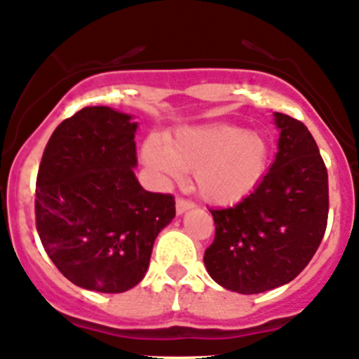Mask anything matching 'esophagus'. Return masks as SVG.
<instances>
[{
	"label": "esophagus",
	"mask_w": 359,
	"mask_h": 359,
	"mask_svg": "<svg viewBox=\"0 0 359 359\" xmlns=\"http://www.w3.org/2000/svg\"><path fill=\"white\" fill-rule=\"evenodd\" d=\"M193 207H195V202H191V200H187V198H182V196H179V198H177V202H175L177 214L186 212V210L193 209Z\"/></svg>",
	"instance_id": "1"
}]
</instances>
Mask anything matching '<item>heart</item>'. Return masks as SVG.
I'll return each instance as SVG.
<instances>
[{
    "mask_svg": "<svg viewBox=\"0 0 359 359\" xmlns=\"http://www.w3.org/2000/svg\"><path fill=\"white\" fill-rule=\"evenodd\" d=\"M145 164L161 182H173L195 172L200 195L212 203H233L248 196L264 179L269 147L257 133L230 126L182 127L166 143L150 136L142 147Z\"/></svg>",
    "mask_w": 359,
    "mask_h": 359,
    "instance_id": "b5f03b06",
    "label": "heart"
}]
</instances>
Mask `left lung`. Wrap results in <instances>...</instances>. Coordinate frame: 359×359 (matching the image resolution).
Returning <instances> with one entry per match:
<instances>
[{
	"mask_svg": "<svg viewBox=\"0 0 359 359\" xmlns=\"http://www.w3.org/2000/svg\"><path fill=\"white\" fill-rule=\"evenodd\" d=\"M278 154L253 193L237 205L210 209L214 241L207 273L221 287L260 294L292 281L316 255L327 225V170L303 122L274 113Z\"/></svg>",
	"mask_w": 359,
	"mask_h": 359,
	"instance_id": "8db88e82",
	"label": "left lung"
}]
</instances>
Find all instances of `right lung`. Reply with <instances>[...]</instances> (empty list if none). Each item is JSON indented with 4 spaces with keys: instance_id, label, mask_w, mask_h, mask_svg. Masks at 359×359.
<instances>
[{
    "instance_id": "1",
    "label": "right lung",
    "mask_w": 359,
    "mask_h": 359,
    "mask_svg": "<svg viewBox=\"0 0 359 359\" xmlns=\"http://www.w3.org/2000/svg\"><path fill=\"white\" fill-rule=\"evenodd\" d=\"M130 115L88 106L63 120L43 149L35 219L42 246L74 285L118 294L145 276L175 198L140 186Z\"/></svg>"
}]
</instances>
